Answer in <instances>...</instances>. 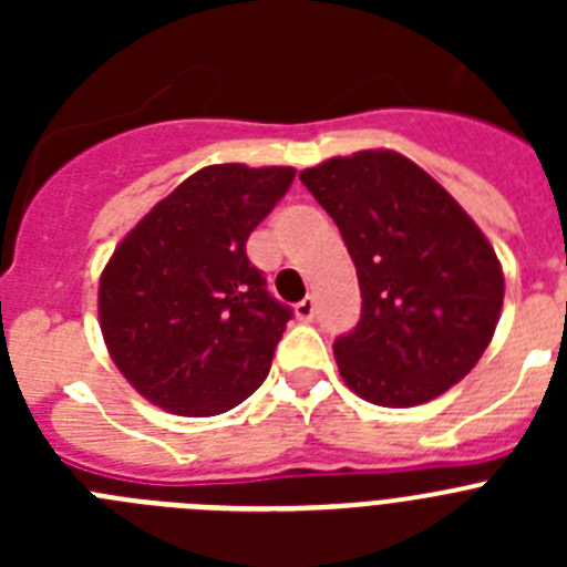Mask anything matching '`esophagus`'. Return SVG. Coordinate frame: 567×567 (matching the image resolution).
<instances>
[{"instance_id": "obj_1", "label": "esophagus", "mask_w": 567, "mask_h": 567, "mask_svg": "<svg viewBox=\"0 0 567 567\" xmlns=\"http://www.w3.org/2000/svg\"><path fill=\"white\" fill-rule=\"evenodd\" d=\"M295 315H298L300 320H312L315 318V298H312V295H307V298L295 303Z\"/></svg>"}]
</instances>
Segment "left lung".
<instances>
[{"label": "left lung", "mask_w": 567, "mask_h": 567, "mask_svg": "<svg viewBox=\"0 0 567 567\" xmlns=\"http://www.w3.org/2000/svg\"><path fill=\"white\" fill-rule=\"evenodd\" d=\"M300 182L338 224L363 295L358 327L334 340L343 383L389 409L449 392L503 312V267L483 229L394 150L338 155Z\"/></svg>", "instance_id": "left-lung-1"}]
</instances>
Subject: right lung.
Masks as SVG:
<instances>
[{
  "instance_id": "obj_1",
  "label": "right lung",
  "mask_w": 567,
  "mask_h": 567,
  "mask_svg": "<svg viewBox=\"0 0 567 567\" xmlns=\"http://www.w3.org/2000/svg\"><path fill=\"white\" fill-rule=\"evenodd\" d=\"M292 178V167H204L115 247L99 323L118 372L150 403L213 417L264 383L292 309L267 292L247 238Z\"/></svg>"
}]
</instances>
